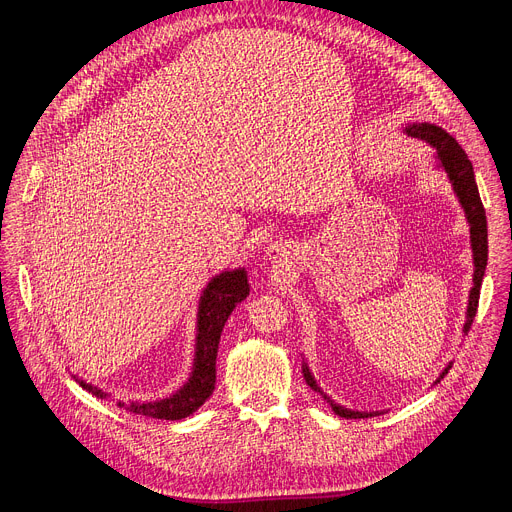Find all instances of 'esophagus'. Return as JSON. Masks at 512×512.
Instances as JSON below:
<instances>
[{
    "mask_svg": "<svg viewBox=\"0 0 512 512\" xmlns=\"http://www.w3.org/2000/svg\"><path fill=\"white\" fill-rule=\"evenodd\" d=\"M291 257V245L283 243V241H275L267 247V259L271 263H277V265H285Z\"/></svg>",
    "mask_w": 512,
    "mask_h": 512,
    "instance_id": "1",
    "label": "esophagus"
}]
</instances>
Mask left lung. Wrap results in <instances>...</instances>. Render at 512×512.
<instances>
[{"label": "left lung", "instance_id": "left-lung-1", "mask_svg": "<svg viewBox=\"0 0 512 512\" xmlns=\"http://www.w3.org/2000/svg\"><path fill=\"white\" fill-rule=\"evenodd\" d=\"M405 133L411 135V137H419L423 141H427L431 148L435 150V160H437V166L444 168L452 186H454V192L466 212V218H468V225H470V243H472V255H474V285L470 289V300H468V312H466V324H464V334H468L472 322H474V316H476V310H478V298H480V285H482V277H484V271H486V261H488V227H486V212H484V206H482V200H480V192H478V186H476V180H474V168H472V162L468 160L466 152L460 148L458 141L446 133L442 127H437L433 123H411L405 127ZM452 369V362L448 364V367L444 369V373L440 375V379H437L435 383H440L448 371ZM304 379L306 383L318 391L330 405H332V411L340 417H346V419H364V417H375L379 415V411H352V409H346L338 403H334L314 381L308 364L304 362Z\"/></svg>", "mask_w": 512, "mask_h": 512}]
</instances>
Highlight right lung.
I'll return each mask as SVG.
<instances>
[{"instance_id": "add662e5", "label": "right lung", "mask_w": 512, "mask_h": 512, "mask_svg": "<svg viewBox=\"0 0 512 512\" xmlns=\"http://www.w3.org/2000/svg\"><path fill=\"white\" fill-rule=\"evenodd\" d=\"M249 296V281L245 267L223 271L214 275L208 285L204 287L200 302H198V322H196V350H194V364L192 375L174 395L139 403V401H117L121 409H127L137 415L154 417V419H184L192 415L204 401L212 395L216 383V352L218 340H221L225 322L229 320L231 312ZM83 389L93 393L99 399H107L109 395L103 393L99 387L85 383L83 379L75 377Z\"/></svg>"}]
</instances>
